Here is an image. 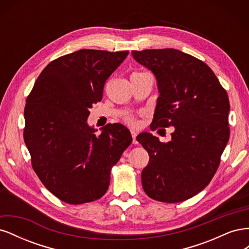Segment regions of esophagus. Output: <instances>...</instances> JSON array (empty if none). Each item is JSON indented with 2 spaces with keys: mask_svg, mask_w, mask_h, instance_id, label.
Returning <instances> with one entry per match:
<instances>
[{
  "mask_svg": "<svg viewBox=\"0 0 249 249\" xmlns=\"http://www.w3.org/2000/svg\"><path fill=\"white\" fill-rule=\"evenodd\" d=\"M131 134H132V137H133V143H134V144H137V143H138V141L136 139V137H137V131L132 130Z\"/></svg>",
  "mask_w": 249,
  "mask_h": 249,
  "instance_id": "34e87169",
  "label": "esophagus"
}]
</instances>
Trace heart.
<instances>
[{
  "label": "heart",
  "mask_w": 249,
  "mask_h": 249,
  "mask_svg": "<svg viewBox=\"0 0 249 249\" xmlns=\"http://www.w3.org/2000/svg\"><path fill=\"white\" fill-rule=\"evenodd\" d=\"M126 120H127V123H130V124H135V119L133 118V117H127L126 118Z\"/></svg>",
  "instance_id": "obj_1"
}]
</instances>
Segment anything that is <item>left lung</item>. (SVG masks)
<instances>
[{"instance_id": "1", "label": "left lung", "mask_w": 249, "mask_h": 249, "mask_svg": "<svg viewBox=\"0 0 249 249\" xmlns=\"http://www.w3.org/2000/svg\"><path fill=\"white\" fill-rule=\"evenodd\" d=\"M132 55L157 80L159 97L150 129L175 127L166 143L147 132L137 136L149 155L141 172L143 190L159 201H184L205 189L219 166L230 138L228 93L206 63L182 51Z\"/></svg>"}]
</instances>
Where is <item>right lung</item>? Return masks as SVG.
Instances as JSON below:
<instances>
[{
    "label": "right lung",
    "mask_w": 249,
    "mask_h": 249,
    "mask_svg": "<svg viewBox=\"0 0 249 249\" xmlns=\"http://www.w3.org/2000/svg\"><path fill=\"white\" fill-rule=\"evenodd\" d=\"M129 51L80 50L49 63L37 78L25 107L24 139L32 167L56 197L71 205L101 198L111 167L131 144L120 124L97 130L87 124L89 109Z\"/></svg>",
    "instance_id": "add662e5"
}]
</instances>
